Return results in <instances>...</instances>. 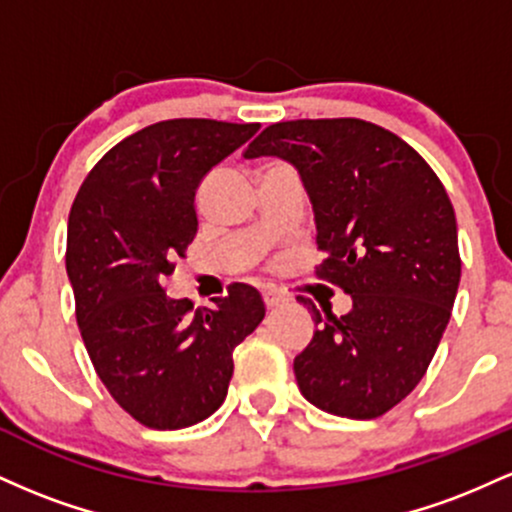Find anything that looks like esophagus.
Returning a JSON list of instances; mask_svg holds the SVG:
<instances>
[{"instance_id": "1", "label": "esophagus", "mask_w": 512, "mask_h": 512, "mask_svg": "<svg viewBox=\"0 0 512 512\" xmlns=\"http://www.w3.org/2000/svg\"><path fill=\"white\" fill-rule=\"evenodd\" d=\"M262 298H264V305H267V308H276V305H284L286 301H289L284 293L276 291V289H264Z\"/></svg>"}]
</instances>
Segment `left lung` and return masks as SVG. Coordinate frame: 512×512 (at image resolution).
<instances>
[{
    "label": "left lung",
    "instance_id": "8db88e82",
    "mask_svg": "<svg viewBox=\"0 0 512 512\" xmlns=\"http://www.w3.org/2000/svg\"><path fill=\"white\" fill-rule=\"evenodd\" d=\"M279 156L315 209L317 279L351 310H313L317 330L293 361L303 397L344 419H378L419 385L460 286L457 223L433 168L390 129L356 117L269 125L245 158Z\"/></svg>",
    "mask_w": 512,
    "mask_h": 512
}]
</instances>
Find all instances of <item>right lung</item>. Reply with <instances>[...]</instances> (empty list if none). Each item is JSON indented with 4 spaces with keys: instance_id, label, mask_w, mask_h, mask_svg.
<instances>
[{
    "instance_id": "right-lung-1",
    "label": "right lung",
    "mask_w": 512,
    "mask_h": 512,
    "mask_svg": "<svg viewBox=\"0 0 512 512\" xmlns=\"http://www.w3.org/2000/svg\"><path fill=\"white\" fill-rule=\"evenodd\" d=\"M257 122L178 117L129 134L76 192L67 274L98 378L142 426L178 431L226 399L233 349L264 317L260 291L231 284L214 308L170 298L163 279L197 236L195 192Z\"/></svg>"
}]
</instances>
